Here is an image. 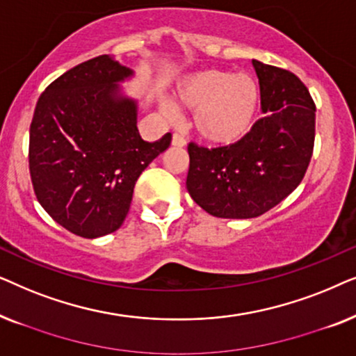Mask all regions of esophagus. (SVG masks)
Segmentation results:
<instances>
[{"instance_id": "obj_1", "label": "esophagus", "mask_w": 356, "mask_h": 356, "mask_svg": "<svg viewBox=\"0 0 356 356\" xmlns=\"http://www.w3.org/2000/svg\"><path fill=\"white\" fill-rule=\"evenodd\" d=\"M172 144L175 145V147H184V145H186V139H184L181 134L175 133L172 138Z\"/></svg>"}]
</instances>
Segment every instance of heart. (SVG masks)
<instances>
[{
    "mask_svg": "<svg viewBox=\"0 0 356 356\" xmlns=\"http://www.w3.org/2000/svg\"><path fill=\"white\" fill-rule=\"evenodd\" d=\"M175 102L184 110L196 111L194 129L202 139L228 145L250 133L259 105V89L245 72L204 70L178 82ZM162 110L168 116L175 115L168 104H162Z\"/></svg>",
    "mask_w": 356,
    "mask_h": 356,
    "instance_id": "b5f03b06",
    "label": "heart"
}]
</instances>
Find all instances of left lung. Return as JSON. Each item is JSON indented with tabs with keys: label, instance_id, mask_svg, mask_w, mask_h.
<instances>
[{
	"label": "left lung",
	"instance_id": "1",
	"mask_svg": "<svg viewBox=\"0 0 356 356\" xmlns=\"http://www.w3.org/2000/svg\"><path fill=\"white\" fill-rule=\"evenodd\" d=\"M262 116L225 147L188 145L186 188L213 217L252 218L284 201L303 179L314 147L316 105L293 72L252 60Z\"/></svg>",
	"mask_w": 356,
	"mask_h": 356
}]
</instances>
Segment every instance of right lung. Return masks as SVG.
<instances>
[{"mask_svg":"<svg viewBox=\"0 0 356 356\" xmlns=\"http://www.w3.org/2000/svg\"><path fill=\"white\" fill-rule=\"evenodd\" d=\"M134 71L113 56L81 63L53 81L37 102L29 139L33 191L56 223L82 238L121 227L139 175L172 143L140 138L138 100L121 82Z\"/></svg>","mask_w":356,"mask_h":356,"instance_id":"right-lung-1","label":"right lung"}]
</instances>
